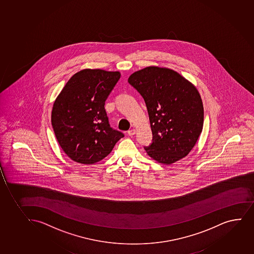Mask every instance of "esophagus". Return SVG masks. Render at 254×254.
<instances>
[{"instance_id":"1","label":"esophagus","mask_w":254,"mask_h":254,"mask_svg":"<svg viewBox=\"0 0 254 254\" xmlns=\"http://www.w3.org/2000/svg\"><path fill=\"white\" fill-rule=\"evenodd\" d=\"M135 132H136V130L134 129V128H132V129H129L128 131V135H130V136H133L134 134H135Z\"/></svg>"}]
</instances>
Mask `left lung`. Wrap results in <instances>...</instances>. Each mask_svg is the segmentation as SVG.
<instances>
[{"instance_id": "1", "label": "left lung", "mask_w": 254, "mask_h": 254, "mask_svg": "<svg viewBox=\"0 0 254 254\" xmlns=\"http://www.w3.org/2000/svg\"><path fill=\"white\" fill-rule=\"evenodd\" d=\"M146 102L153 139L145 147L150 158L170 165L187 157L203 127L201 96L191 82L175 70L148 66L128 77Z\"/></svg>"}]
</instances>
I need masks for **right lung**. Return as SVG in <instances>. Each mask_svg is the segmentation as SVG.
<instances>
[{
  "instance_id": "right-lung-1",
  "label": "right lung",
  "mask_w": 254,
  "mask_h": 254,
  "mask_svg": "<svg viewBox=\"0 0 254 254\" xmlns=\"http://www.w3.org/2000/svg\"><path fill=\"white\" fill-rule=\"evenodd\" d=\"M120 75L119 71L82 69L70 78L57 96L52 126L63 151L76 163L100 162L124 137L109 126L104 108Z\"/></svg>"
}]
</instances>
